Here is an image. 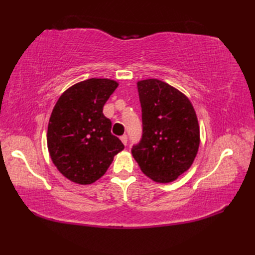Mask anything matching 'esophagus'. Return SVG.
Segmentation results:
<instances>
[{"instance_id": "34e87169", "label": "esophagus", "mask_w": 255, "mask_h": 255, "mask_svg": "<svg viewBox=\"0 0 255 255\" xmlns=\"http://www.w3.org/2000/svg\"><path fill=\"white\" fill-rule=\"evenodd\" d=\"M121 140H122V142H123L125 145L127 144V136H126V134H124V136H122V137H121Z\"/></svg>"}]
</instances>
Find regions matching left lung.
<instances>
[{
    "mask_svg": "<svg viewBox=\"0 0 255 255\" xmlns=\"http://www.w3.org/2000/svg\"><path fill=\"white\" fill-rule=\"evenodd\" d=\"M142 138L131 153L145 175L170 183L186 172L199 148V125L191 101L158 79L137 82Z\"/></svg>",
    "mask_w": 255,
    "mask_h": 255,
    "instance_id": "left-lung-1",
    "label": "left lung"
}]
</instances>
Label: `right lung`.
<instances>
[{
    "instance_id": "1",
    "label": "right lung",
    "mask_w": 255,
    "mask_h": 255,
    "mask_svg": "<svg viewBox=\"0 0 255 255\" xmlns=\"http://www.w3.org/2000/svg\"><path fill=\"white\" fill-rule=\"evenodd\" d=\"M118 83L110 79H89L72 85L53 107L48 124L47 145L58 171L81 185L105 174L124 149L111 132L112 122L103 107Z\"/></svg>"
}]
</instances>
